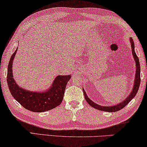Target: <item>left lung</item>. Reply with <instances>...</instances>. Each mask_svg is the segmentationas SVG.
Segmentation results:
<instances>
[{
    "label": "left lung",
    "instance_id": "8db88e82",
    "mask_svg": "<svg viewBox=\"0 0 147 147\" xmlns=\"http://www.w3.org/2000/svg\"><path fill=\"white\" fill-rule=\"evenodd\" d=\"M130 43H131L132 53V55H133L134 61H135V62H136L135 80H134V86H133V88H132L131 93H130L129 94V96H128L125 100H123V102H122L121 103L116 104V105H115V106H102L98 105V104L94 103V102H92V100L88 97V96L86 95V92L84 91L83 89L84 97H85L86 102H87L88 103L92 106V107H93L94 108H96V109H98L99 110H102V111H105V112H114L118 111V110H121L124 107H125V106L127 105V104L129 103V102L131 101L132 99H133V98L136 96V94H137V92L138 90V88H139V86H140V63H139V59H138V57H137V55H136L135 51H134V41H133V40H132V38H130Z\"/></svg>",
    "mask_w": 147,
    "mask_h": 147
}]
</instances>
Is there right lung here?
I'll list each match as a JSON object with an SVG mask.
<instances>
[{"instance_id": "right-lung-1", "label": "right lung", "mask_w": 147, "mask_h": 147, "mask_svg": "<svg viewBox=\"0 0 147 147\" xmlns=\"http://www.w3.org/2000/svg\"><path fill=\"white\" fill-rule=\"evenodd\" d=\"M17 49L10 59L7 70L8 87L13 98L27 110L34 112L48 111L61 103L67 82L71 76H57L51 87L43 92H32L19 87L13 78V63Z\"/></svg>"}]
</instances>
